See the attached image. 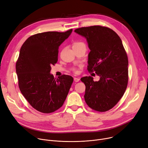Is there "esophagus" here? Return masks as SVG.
Returning a JSON list of instances; mask_svg holds the SVG:
<instances>
[{
    "label": "esophagus",
    "instance_id": "obj_1",
    "mask_svg": "<svg viewBox=\"0 0 148 148\" xmlns=\"http://www.w3.org/2000/svg\"><path fill=\"white\" fill-rule=\"evenodd\" d=\"M74 80L75 82H78L79 81V78H77V77H74Z\"/></svg>",
    "mask_w": 148,
    "mask_h": 148
}]
</instances>
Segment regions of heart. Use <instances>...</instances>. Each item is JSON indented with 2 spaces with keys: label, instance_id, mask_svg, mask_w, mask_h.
I'll return each mask as SVG.
<instances>
[{
  "label": "heart",
  "instance_id": "b5f03b06",
  "mask_svg": "<svg viewBox=\"0 0 148 148\" xmlns=\"http://www.w3.org/2000/svg\"><path fill=\"white\" fill-rule=\"evenodd\" d=\"M79 44H83V43H82V42H77V43H76L74 45H79ZM73 71H74L75 73H77V69H73Z\"/></svg>",
  "mask_w": 148,
  "mask_h": 148
}]
</instances>
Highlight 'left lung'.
Returning <instances> with one entry per match:
<instances>
[{"instance_id": "left-lung-1", "label": "left lung", "mask_w": 148, "mask_h": 148, "mask_svg": "<svg viewBox=\"0 0 148 148\" xmlns=\"http://www.w3.org/2000/svg\"><path fill=\"white\" fill-rule=\"evenodd\" d=\"M74 32L86 38L90 49L88 71L100 77L98 82L90 76L81 78L86 86L85 101L96 111H108L122 97L128 83V58L122 40L112 29L99 25Z\"/></svg>"}]
</instances>
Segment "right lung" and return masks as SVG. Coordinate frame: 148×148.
Returning a JSON list of instances; mask_svg holds the SVG:
<instances>
[{
	"mask_svg": "<svg viewBox=\"0 0 148 148\" xmlns=\"http://www.w3.org/2000/svg\"><path fill=\"white\" fill-rule=\"evenodd\" d=\"M46 32L29 37L23 43L16 64L19 89L22 95L36 110L50 113L63 105L73 82L70 75L58 78L50 71L57 62L60 45L71 35Z\"/></svg>",
	"mask_w": 148,
	"mask_h": 148,
	"instance_id": "right-lung-1",
	"label": "right lung"
}]
</instances>
